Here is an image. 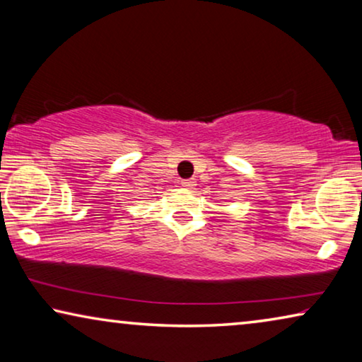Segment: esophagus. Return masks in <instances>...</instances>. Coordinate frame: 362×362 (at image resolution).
Masks as SVG:
<instances>
[{"instance_id": "obj_1", "label": "esophagus", "mask_w": 362, "mask_h": 362, "mask_svg": "<svg viewBox=\"0 0 362 362\" xmlns=\"http://www.w3.org/2000/svg\"><path fill=\"white\" fill-rule=\"evenodd\" d=\"M181 186L185 187V189H192V187L196 186V181H194V180H182Z\"/></svg>"}]
</instances>
